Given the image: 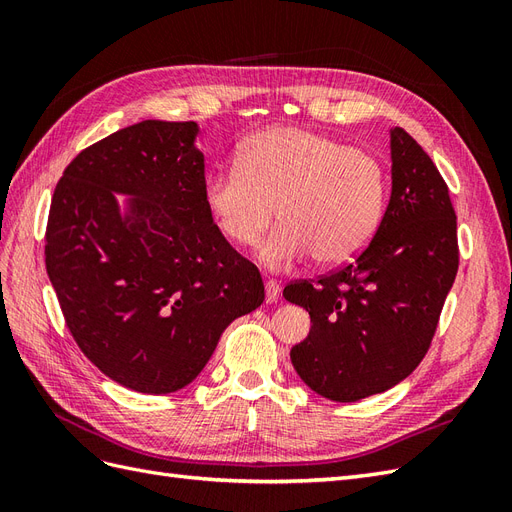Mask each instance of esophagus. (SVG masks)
I'll return each instance as SVG.
<instances>
[{"instance_id": "obj_1", "label": "esophagus", "mask_w": 512, "mask_h": 512, "mask_svg": "<svg viewBox=\"0 0 512 512\" xmlns=\"http://www.w3.org/2000/svg\"><path fill=\"white\" fill-rule=\"evenodd\" d=\"M265 299H267V303H275L277 299H280V284L273 280H267L265 282Z\"/></svg>"}]
</instances>
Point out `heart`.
Instances as JSON below:
<instances>
[{
    "instance_id": "b5f03b06",
    "label": "heart",
    "mask_w": 512,
    "mask_h": 512,
    "mask_svg": "<svg viewBox=\"0 0 512 512\" xmlns=\"http://www.w3.org/2000/svg\"><path fill=\"white\" fill-rule=\"evenodd\" d=\"M203 198L222 235L250 245L273 220L256 258L282 271L309 254L342 265L374 237L386 198L384 164L365 149L303 128L262 130L239 147L235 164L213 170Z\"/></svg>"
}]
</instances>
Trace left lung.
Instances as JSON below:
<instances>
[{
    "label": "left lung",
    "instance_id": "left-lung-1",
    "mask_svg": "<svg viewBox=\"0 0 512 512\" xmlns=\"http://www.w3.org/2000/svg\"><path fill=\"white\" fill-rule=\"evenodd\" d=\"M459 265L457 218L436 164L391 130V198L354 262L284 288L312 329L290 350L301 380L331 401H359L408 378L431 344Z\"/></svg>",
    "mask_w": 512,
    "mask_h": 512
}]
</instances>
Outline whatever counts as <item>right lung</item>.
Masks as SVG:
<instances>
[{
  "label": "right lung",
  "instance_id": "right-lung-1",
  "mask_svg": "<svg viewBox=\"0 0 512 512\" xmlns=\"http://www.w3.org/2000/svg\"><path fill=\"white\" fill-rule=\"evenodd\" d=\"M198 134L196 121L147 119L87 147L46 226V273L74 342L145 395L188 386L228 324L265 301L258 269L205 207Z\"/></svg>",
  "mask_w": 512,
  "mask_h": 512
}]
</instances>
